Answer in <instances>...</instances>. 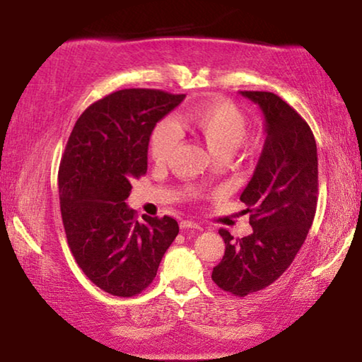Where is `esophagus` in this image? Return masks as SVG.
<instances>
[{
	"label": "esophagus",
	"mask_w": 362,
	"mask_h": 362,
	"mask_svg": "<svg viewBox=\"0 0 362 362\" xmlns=\"http://www.w3.org/2000/svg\"><path fill=\"white\" fill-rule=\"evenodd\" d=\"M180 228L182 230H201V226L196 222H192V220H182Z\"/></svg>",
	"instance_id": "esophagus-1"
}]
</instances>
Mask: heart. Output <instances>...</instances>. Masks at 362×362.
Wrapping results in <instances>:
<instances>
[{"mask_svg": "<svg viewBox=\"0 0 362 362\" xmlns=\"http://www.w3.org/2000/svg\"><path fill=\"white\" fill-rule=\"evenodd\" d=\"M180 131H189L206 144L216 158H230L247 137V118L235 103L211 100L194 107L177 121L158 122L150 137V155L155 163L164 164L180 140Z\"/></svg>", "mask_w": 362, "mask_h": 362, "instance_id": "obj_1", "label": "heart"}]
</instances>
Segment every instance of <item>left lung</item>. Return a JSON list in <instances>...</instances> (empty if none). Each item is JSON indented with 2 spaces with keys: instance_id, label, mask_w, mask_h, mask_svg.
I'll list each match as a JSON object with an SVG mask.
<instances>
[{
  "instance_id": "obj_1",
  "label": "left lung",
  "mask_w": 362,
  "mask_h": 362,
  "mask_svg": "<svg viewBox=\"0 0 362 362\" xmlns=\"http://www.w3.org/2000/svg\"><path fill=\"white\" fill-rule=\"evenodd\" d=\"M262 110L265 144L252 179L243 189L252 233L233 240L220 230L225 254L212 281L233 296L265 289L296 259L313 223L317 203V151L310 126L273 93L241 90Z\"/></svg>"
}]
</instances>
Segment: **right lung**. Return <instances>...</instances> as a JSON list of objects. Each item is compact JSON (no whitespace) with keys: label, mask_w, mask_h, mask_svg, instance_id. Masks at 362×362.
Returning a JSON list of instances; mask_svg holds the SVG:
<instances>
[{"label":"right lung","mask_w":362,"mask_h":362,"mask_svg":"<svg viewBox=\"0 0 362 362\" xmlns=\"http://www.w3.org/2000/svg\"><path fill=\"white\" fill-rule=\"evenodd\" d=\"M185 94L122 89L79 116L59 168L60 212L79 268L112 296L132 297L155 279L179 235L173 217L136 218L126 199L134 179L146 173L156 122Z\"/></svg>","instance_id":"1"}]
</instances>
